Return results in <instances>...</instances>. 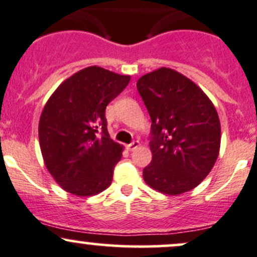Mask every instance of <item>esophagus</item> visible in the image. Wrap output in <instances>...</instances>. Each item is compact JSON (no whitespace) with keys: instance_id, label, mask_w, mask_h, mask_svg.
<instances>
[{"instance_id":"34e87169","label":"esophagus","mask_w":257,"mask_h":257,"mask_svg":"<svg viewBox=\"0 0 257 257\" xmlns=\"http://www.w3.org/2000/svg\"><path fill=\"white\" fill-rule=\"evenodd\" d=\"M139 142H133L132 144H129V145H126V150L128 151H134L135 149L139 148Z\"/></svg>"}]
</instances>
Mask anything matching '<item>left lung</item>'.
<instances>
[{
    "label": "left lung",
    "mask_w": 257,
    "mask_h": 257,
    "mask_svg": "<svg viewBox=\"0 0 257 257\" xmlns=\"http://www.w3.org/2000/svg\"><path fill=\"white\" fill-rule=\"evenodd\" d=\"M137 86L152 122V161L144 168V180L166 195L196 188L221 148V123L212 101L193 80L167 67L143 75Z\"/></svg>",
    "instance_id": "left-lung-1"
}]
</instances>
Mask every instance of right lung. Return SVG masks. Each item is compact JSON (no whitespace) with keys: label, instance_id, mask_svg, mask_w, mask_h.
<instances>
[{"label":"right lung","instance_id":"1","mask_svg":"<svg viewBox=\"0 0 257 257\" xmlns=\"http://www.w3.org/2000/svg\"><path fill=\"white\" fill-rule=\"evenodd\" d=\"M129 81L131 75L86 67L47 100L39 120V143L47 171L64 191L92 196L111 185L124 148L109 138L105 111Z\"/></svg>","mask_w":257,"mask_h":257}]
</instances>
